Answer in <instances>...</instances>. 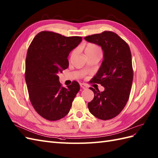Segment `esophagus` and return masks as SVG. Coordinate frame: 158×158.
<instances>
[{"instance_id": "obj_1", "label": "esophagus", "mask_w": 158, "mask_h": 158, "mask_svg": "<svg viewBox=\"0 0 158 158\" xmlns=\"http://www.w3.org/2000/svg\"><path fill=\"white\" fill-rule=\"evenodd\" d=\"M80 86H81V87L83 88V89H86V88L87 87V85H86V84H85V83H81Z\"/></svg>"}]
</instances>
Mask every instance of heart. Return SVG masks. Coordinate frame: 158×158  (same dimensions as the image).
<instances>
[{"instance_id":"heart-1","label":"heart","mask_w":158,"mask_h":158,"mask_svg":"<svg viewBox=\"0 0 158 158\" xmlns=\"http://www.w3.org/2000/svg\"><path fill=\"white\" fill-rule=\"evenodd\" d=\"M84 51H85V53L87 57L95 54H101L100 48L93 43H87L84 48ZM74 52L75 51H73L71 54H74Z\"/></svg>"}]
</instances>
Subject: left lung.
<instances>
[{"mask_svg": "<svg viewBox=\"0 0 158 158\" xmlns=\"http://www.w3.org/2000/svg\"><path fill=\"white\" fill-rule=\"evenodd\" d=\"M84 39L100 46L104 52L101 67L90 83L100 84L105 89L89 88L94 98L88 103V108L99 119H112L121 112L129 98L133 79L130 48L116 33L110 31Z\"/></svg>", "mask_w": 158, "mask_h": 158, "instance_id": "left-lung-1", "label": "left lung"}]
</instances>
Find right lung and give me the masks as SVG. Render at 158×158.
<instances>
[{"mask_svg":"<svg viewBox=\"0 0 158 158\" xmlns=\"http://www.w3.org/2000/svg\"><path fill=\"white\" fill-rule=\"evenodd\" d=\"M82 41L79 36L66 37L57 33H38L28 48L25 78L31 103L44 118L50 121L63 118L80 89L73 81L67 88L59 82L58 73L69 67L67 57Z\"/></svg>","mask_w":158,"mask_h":158,"instance_id":"1","label":"right lung"}]
</instances>
